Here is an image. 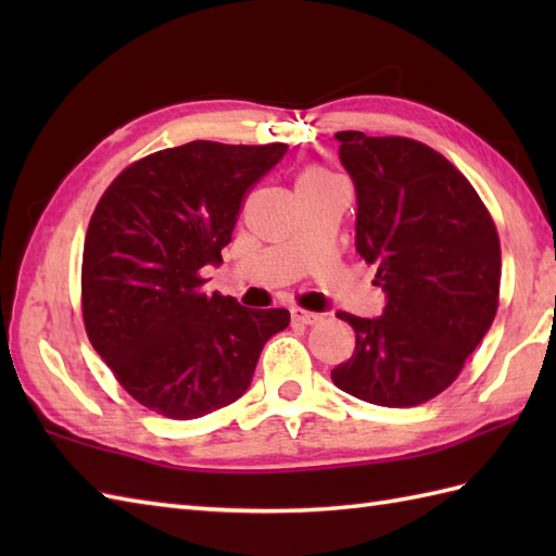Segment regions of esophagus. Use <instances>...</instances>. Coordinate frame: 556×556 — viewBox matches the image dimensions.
<instances>
[{"label":"esophagus","instance_id":"34e87169","mask_svg":"<svg viewBox=\"0 0 556 556\" xmlns=\"http://www.w3.org/2000/svg\"><path fill=\"white\" fill-rule=\"evenodd\" d=\"M291 320L296 325H315V323L323 320V315L303 311V308H291Z\"/></svg>","mask_w":556,"mask_h":556}]
</instances>
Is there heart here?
<instances>
[{"label": "heart", "instance_id": "1", "mask_svg": "<svg viewBox=\"0 0 556 556\" xmlns=\"http://www.w3.org/2000/svg\"><path fill=\"white\" fill-rule=\"evenodd\" d=\"M327 172L325 169H320V167H308V169H303V174H301V179L299 181H311V179H327Z\"/></svg>", "mask_w": 556, "mask_h": 556}]
</instances>
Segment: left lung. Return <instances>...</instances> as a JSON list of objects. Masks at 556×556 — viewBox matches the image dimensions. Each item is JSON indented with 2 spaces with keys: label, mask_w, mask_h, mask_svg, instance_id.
<instances>
[{
  "label": "left lung",
  "mask_w": 556,
  "mask_h": 556,
  "mask_svg": "<svg viewBox=\"0 0 556 556\" xmlns=\"http://www.w3.org/2000/svg\"><path fill=\"white\" fill-rule=\"evenodd\" d=\"M337 138L358 195L356 251L377 265L387 308L377 320L337 313L356 332V351L332 382L368 404L418 406L456 380L497 315L500 233L437 150L401 136Z\"/></svg>",
  "instance_id": "8db88e82"
}]
</instances>
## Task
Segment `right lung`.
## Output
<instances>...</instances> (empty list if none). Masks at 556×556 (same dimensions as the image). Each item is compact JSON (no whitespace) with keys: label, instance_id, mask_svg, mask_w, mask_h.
Returning <instances> with one entry per match:
<instances>
[{"label":"right lung","instance_id":"add662e5","mask_svg":"<svg viewBox=\"0 0 556 556\" xmlns=\"http://www.w3.org/2000/svg\"><path fill=\"white\" fill-rule=\"evenodd\" d=\"M289 146L193 140L136 160L92 212L80 267L92 349L138 404L193 420L233 404L260 351L291 320L207 293L248 191Z\"/></svg>","mask_w":556,"mask_h":556}]
</instances>
